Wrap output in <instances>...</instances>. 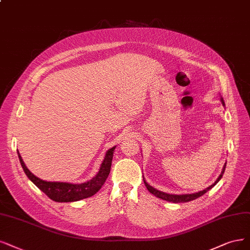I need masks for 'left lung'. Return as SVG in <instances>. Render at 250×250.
<instances>
[{
  "instance_id": "left-lung-1",
  "label": "left lung",
  "mask_w": 250,
  "mask_h": 250,
  "mask_svg": "<svg viewBox=\"0 0 250 250\" xmlns=\"http://www.w3.org/2000/svg\"><path fill=\"white\" fill-rule=\"evenodd\" d=\"M220 101H221V104H223V105L225 106L224 99L221 98ZM226 166H227V163L225 164L224 168H223V171H221V173H220V175L218 176V178L216 179V181H215L213 184H212V186H210L209 188H207L204 189V190L198 191V192H196V193H188V195H172V193H167V192H164V191L158 190L156 188H152L151 186H149V184L145 181L144 178H143V180H144V184H145V187L147 188V189H148L149 192H151L152 195H154L156 198H160V199H162V200L168 201V202H172V203H186V202H189V201H192V200H196V199L200 198L201 196L204 195V193H206L209 189H211L212 188H213V187L215 186V184L221 179V177H223V175H224V173H225Z\"/></svg>"
}]
</instances>
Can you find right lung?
Instances as JSON below:
<instances>
[{
  "instance_id": "obj_1",
  "label": "right lung",
  "mask_w": 250,
  "mask_h": 250,
  "mask_svg": "<svg viewBox=\"0 0 250 250\" xmlns=\"http://www.w3.org/2000/svg\"><path fill=\"white\" fill-rule=\"evenodd\" d=\"M115 149V146L110 148L104 158V161L102 162L99 172L97 173L94 178L90 180L83 182L80 184H73L68 182H50V181H44L35 175L26 168L24 165L21 156L18 152V158H20L21 167L25 173V175L29 179L35 184V186L41 189L46 196L50 198L52 201L55 202H75L82 199H86L97 193L100 188L103 187L105 183L108 175L110 173L111 164H112L113 159V152Z\"/></svg>"
}]
</instances>
